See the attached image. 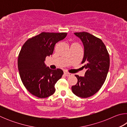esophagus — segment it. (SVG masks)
Segmentation results:
<instances>
[{"label":"esophagus","instance_id":"1","mask_svg":"<svg viewBox=\"0 0 127 127\" xmlns=\"http://www.w3.org/2000/svg\"><path fill=\"white\" fill-rule=\"evenodd\" d=\"M64 75H65V76H70V75H71V74L69 73H68V72H64Z\"/></svg>","mask_w":127,"mask_h":127}]
</instances>
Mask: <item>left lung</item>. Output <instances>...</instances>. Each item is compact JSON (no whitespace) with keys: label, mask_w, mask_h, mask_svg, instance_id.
<instances>
[{"label":"left lung","mask_w":127,"mask_h":127,"mask_svg":"<svg viewBox=\"0 0 127 127\" xmlns=\"http://www.w3.org/2000/svg\"><path fill=\"white\" fill-rule=\"evenodd\" d=\"M84 46L82 64L86 69L84 77L76 75L78 81L72 87L73 93L82 98L95 94L104 84L110 66V58L102 40L86 32H76Z\"/></svg>","instance_id":"left-lung-1"}]
</instances>
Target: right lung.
Segmentation results:
<instances>
[{
    "label": "right lung",
    "mask_w": 127,
    "mask_h": 127,
    "mask_svg": "<svg viewBox=\"0 0 127 127\" xmlns=\"http://www.w3.org/2000/svg\"><path fill=\"white\" fill-rule=\"evenodd\" d=\"M67 33L42 32L23 44L18 58V68L23 85L33 95L46 98L54 93L55 84L63 71L52 70L45 64L47 56L53 54L55 45Z\"/></svg>",
    "instance_id": "right-lung-1"
}]
</instances>
